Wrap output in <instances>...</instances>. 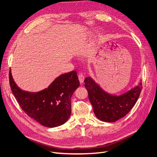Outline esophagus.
I'll use <instances>...</instances> for the list:
<instances>
[{"instance_id":"1","label":"esophagus","mask_w":157,"mask_h":157,"mask_svg":"<svg viewBox=\"0 0 157 157\" xmlns=\"http://www.w3.org/2000/svg\"><path fill=\"white\" fill-rule=\"evenodd\" d=\"M78 77L80 82L82 84L84 82V75L82 73H79V74H78Z\"/></svg>"}]
</instances>
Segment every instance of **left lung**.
Segmentation results:
<instances>
[{
  "label": "left lung",
  "mask_w": 157,
  "mask_h": 157,
  "mask_svg": "<svg viewBox=\"0 0 157 157\" xmlns=\"http://www.w3.org/2000/svg\"><path fill=\"white\" fill-rule=\"evenodd\" d=\"M84 83L94 113L99 120L107 122H115L126 116L136 104L142 89L140 82L124 95L113 96L90 77H86Z\"/></svg>",
  "instance_id": "obj_1"
}]
</instances>
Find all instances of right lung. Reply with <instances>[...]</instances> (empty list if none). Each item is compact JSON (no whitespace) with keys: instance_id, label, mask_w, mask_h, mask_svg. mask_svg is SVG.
<instances>
[{"instance_id":"obj_1","label":"right lung","mask_w":157,"mask_h":157,"mask_svg":"<svg viewBox=\"0 0 157 157\" xmlns=\"http://www.w3.org/2000/svg\"><path fill=\"white\" fill-rule=\"evenodd\" d=\"M9 80L12 93L22 109L42 126H59L70 118L71 97L80 86L75 71L60 75L48 88L36 93L21 90L13 80L11 70Z\"/></svg>"}]
</instances>
